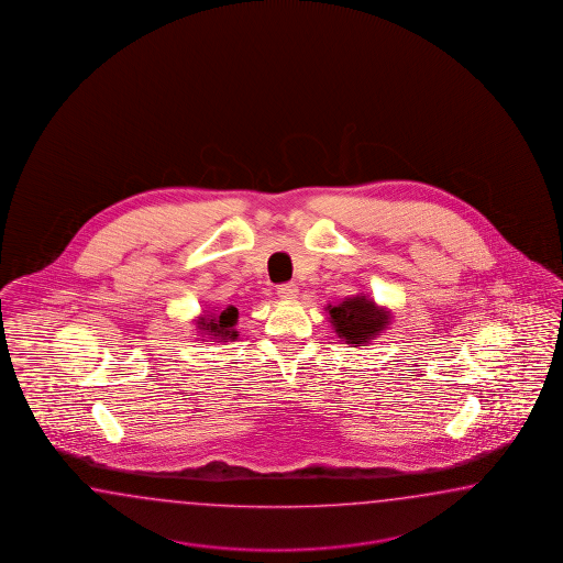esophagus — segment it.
<instances>
[{"label":"esophagus","instance_id":"1","mask_svg":"<svg viewBox=\"0 0 563 563\" xmlns=\"http://www.w3.org/2000/svg\"><path fill=\"white\" fill-rule=\"evenodd\" d=\"M276 292L280 299L295 300L299 297V287L295 283H285V285H278Z\"/></svg>","mask_w":563,"mask_h":563}]
</instances>
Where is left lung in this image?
Here are the masks:
<instances>
[{"label": "left lung", "mask_w": 563, "mask_h": 563, "mask_svg": "<svg viewBox=\"0 0 563 563\" xmlns=\"http://www.w3.org/2000/svg\"><path fill=\"white\" fill-rule=\"evenodd\" d=\"M327 309L339 338L345 339V343H351L355 347L367 343L389 323L388 311L379 309L374 300L362 295L343 300L338 307L329 305Z\"/></svg>", "instance_id": "8db88e82"}]
</instances>
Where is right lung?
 I'll return each instance as SVG.
<instances>
[{
	"instance_id": "1",
	"label": "right lung",
	"mask_w": 563,
	"mask_h": 563,
	"mask_svg": "<svg viewBox=\"0 0 563 563\" xmlns=\"http://www.w3.org/2000/svg\"><path fill=\"white\" fill-rule=\"evenodd\" d=\"M238 321V309L236 307H228L220 314H212V317H201L198 321V327L201 331H206L208 335H212L213 339H236V331L234 325Z\"/></svg>"
}]
</instances>
